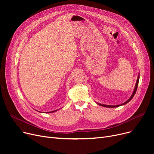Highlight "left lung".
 I'll return each mask as SVG.
<instances>
[{"instance_id": "obj_1", "label": "left lung", "mask_w": 154, "mask_h": 154, "mask_svg": "<svg viewBox=\"0 0 154 154\" xmlns=\"http://www.w3.org/2000/svg\"><path fill=\"white\" fill-rule=\"evenodd\" d=\"M139 75L138 76V78H137V82H136V84H135V87L134 88V92L132 95V96L131 97V98L129 99L128 100H127L125 102L120 104V105H117V106H109V105H104V104H100V103H98L99 106H103V107H110V108H114V107H118L120 106H122V105H125L126 103H127L128 102H130L131 100V99L134 97V96L137 91V87H138V84H139Z\"/></svg>"}]
</instances>
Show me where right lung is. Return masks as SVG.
<instances>
[{
    "mask_svg": "<svg viewBox=\"0 0 154 154\" xmlns=\"http://www.w3.org/2000/svg\"><path fill=\"white\" fill-rule=\"evenodd\" d=\"M55 111H57V110H54V111H51V112H48V113H51V112H55Z\"/></svg>",
    "mask_w": 154,
    "mask_h": 154,
    "instance_id": "obj_1",
    "label": "right lung"
}]
</instances>
